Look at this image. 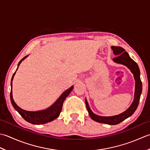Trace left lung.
Masks as SVG:
<instances>
[{"instance_id": "8db88e82", "label": "left lung", "mask_w": 150, "mask_h": 150, "mask_svg": "<svg viewBox=\"0 0 150 150\" xmlns=\"http://www.w3.org/2000/svg\"><path fill=\"white\" fill-rule=\"evenodd\" d=\"M111 48L112 51H113V54L117 56L112 59V61L116 63L121 64V65L126 66L133 74L134 79H135V87L133 102L129 108L123 112L117 115L111 116V117H102V116L94 114L91 111L86 98H85V104H86L88 114H89L91 118L93 120L97 122H100V123L107 124L109 125H116L120 124L121 122L124 121L125 119L131 117L134 113V112L136 111L139 103L140 95H141L142 93V85L140 77V69L137 63L131 59L129 55L128 54L127 52H126V50L123 48L120 47H113V46Z\"/></svg>"}]
</instances>
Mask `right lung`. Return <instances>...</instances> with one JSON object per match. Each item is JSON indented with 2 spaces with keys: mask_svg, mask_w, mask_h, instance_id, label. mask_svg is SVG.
I'll return each mask as SVG.
<instances>
[{
  "mask_svg": "<svg viewBox=\"0 0 150 150\" xmlns=\"http://www.w3.org/2000/svg\"><path fill=\"white\" fill-rule=\"evenodd\" d=\"M28 56H26L24 57H23L22 59H21L20 62L18 63L17 68L16 69V71H17L18 68H19V66L23 61L26 59V58ZM16 71L14 72V74L12 76L11 80V92H10V99H11V104L13 105L14 109L16 110V111L19 112L21 115V117H22L24 120L27 121L29 123H31L33 124H44L46 123H48V122H50L52 121L55 119L57 118L59 116V114L61 111L62 110L63 108V104L64 101H65L66 98L69 95V94L71 93L72 90L74 88V86H71L68 89H67L62 94L58 99L52 105L50 106L49 108H48L46 109L41 110V111H26V110H24L21 109L18 106L16 103L14 102L13 98V95H12V81H13V77L16 73Z\"/></svg>",
  "mask_w": 150,
  "mask_h": 150,
  "instance_id": "add662e5",
  "label": "right lung"
}]
</instances>
